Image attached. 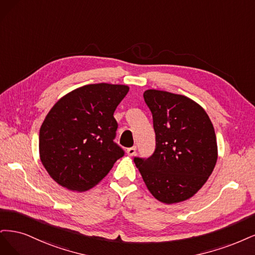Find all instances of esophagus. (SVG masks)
Masks as SVG:
<instances>
[{
	"instance_id": "34e87169",
	"label": "esophagus",
	"mask_w": 255,
	"mask_h": 255,
	"mask_svg": "<svg viewBox=\"0 0 255 255\" xmlns=\"http://www.w3.org/2000/svg\"><path fill=\"white\" fill-rule=\"evenodd\" d=\"M127 154L128 155H130V157H132V155H134L135 154V152H136V147L135 146H133V147H130V148H128L127 149Z\"/></svg>"
}]
</instances>
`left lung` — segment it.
Returning a JSON list of instances; mask_svg holds the SVG:
<instances>
[{"label":"left lung","instance_id":"8db88e82","mask_svg":"<svg viewBox=\"0 0 255 255\" xmlns=\"http://www.w3.org/2000/svg\"><path fill=\"white\" fill-rule=\"evenodd\" d=\"M143 95L152 113L155 149L148 159L134 158L135 166L155 199H190L216 165L214 127L202 107L184 95L153 89Z\"/></svg>","mask_w":255,"mask_h":255}]
</instances>
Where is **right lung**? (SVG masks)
Instances as JSON below:
<instances>
[{
    "instance_id": "right-lung-1",
    "label": "right lung",
    "mask_w": 255,
    "mask_h": 255,
    "mask_svg": "<svg viewBox=\"0 0 255 255\" xmlns=\"http://www.w3.org/2000/svg\"><path fill=\"white\" fill-rule=\"evenodd\" d=\"M128 91L125 85H87L53 106L40 128L39 154L57 183L88 191L124 155L113 141L118 129L113 113Z\"/></svg>"
}]
</instances>
